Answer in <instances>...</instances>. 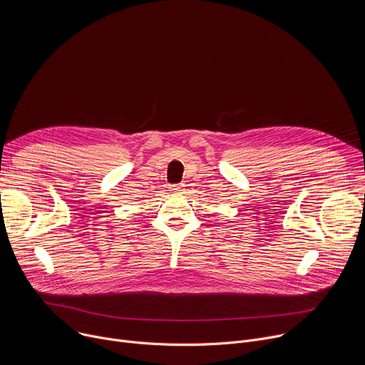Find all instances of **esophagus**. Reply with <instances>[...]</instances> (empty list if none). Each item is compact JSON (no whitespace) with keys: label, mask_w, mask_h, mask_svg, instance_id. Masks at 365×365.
<instances>
[{"label":"esophagus","mask_w":365,"mask_h":365,"mask_svg":"<svg viewBox=\"0 0 365 365\" xmlns=\"http://www.w3.org/2000/svg\"><path fill=\"white\" fill-rule=\"evenodd\" d=\"M173 193H182L183 189H185V185L183 183H176V185H170L169 187Z\"/></svg>","instance_id":"1"}]
</instances>
